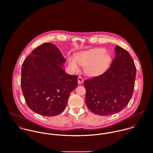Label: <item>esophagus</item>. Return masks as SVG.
I'll use <instances>...</instances> for the list:
<instances>
[{"label":"esophagus","mask_w":153,"mask_h":153,"mask_svg":"<svg viewBox=\"0 0 153 153\" xmlns=\"http://www.w3.org/2000/svg\"><path fill=\"white\" fill-rule=\"evenodd\" d=\"M84 82V80H83V79H82V77H78V83L79 84H82V82Z\"/></svg>","instance_id":"1"}]
</instances>
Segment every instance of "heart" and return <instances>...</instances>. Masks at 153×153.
<instances>
[{
    "label": "heart",
    "mask_w": 153,
    "mask_h": 153,
    "mask_svg": "<svg viewBox=\"0 0 153 153\" xmlns=\"http://www.w3.org/2000/svg\"><path fill=\"white\" fill-rule=\"evenodd\" d=\"M112 57L104 48H96L81 51L75 58H69V66L73 71H79L80 65L84 66V71L90 77H97L109 68Z\"/></svg>",
    "instance_id": "b5f03b06"
}]
</instances>
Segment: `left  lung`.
<instances>
[{"instance_id":"obj_1","label":"left lung","mask_w":153,"mask_h":153,"mask_svg":"<svg viewBox=\"0 0 153 153\" xmlns=\"http://www.w3.org/2000/svg\"><path fill=\"white\" fill-rule=\"evenodd\" d=\"M115 57L102 74L84 82L85 103L95 114L108 116L124 109L133 93L136 69L129 52L117 45Z\"/></svg>"}]
</instances>
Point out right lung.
<instances>
[{"instance_id":"add662e5","label":"right lung","mask_w":153,"mask_h":153,"mask_svg":"<svg viewBox=\"0 0 153 153\" xmlns=\"http://www.w3.org/2000/svg\"><path fill=\"white\" fill-rule=\"evenodd\" d=\"M66 62L52 43L36 48L22 65L21 85L25 101L35 113L56 116L65 109L71 92L78 85L77 76L64 70Z\"/></svg>"}]
</instances>
